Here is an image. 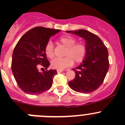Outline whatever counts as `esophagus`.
I'll use <instances>...</instances> for the list:
<instances>
[{
  "mask_svg": "<svg viewBox=\"0 0 125 125\" xmlns=\"http://www.w3.org/2000/svg\"><path fill=\"white\" fill-rule=\"evenodd\" d=\"M63 71H64L63 70H57V72L58 73H62V72H63Z\"/></svg>",
  "mask_w": 125,
  "mask_h": 125,
  "instance_id": "esophagus-1",
  "label": "esophagus"
}]
</instances>
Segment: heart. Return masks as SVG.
<instances>
[{"label":"heart","instance_id":"obj_1","mask_svg":"<svg viewBox=\"0 0 125 125\" xmlns=\"http://www.w3.org/2000/svg\"><path fill=\"white\" fill-rule=\"evenodd\" d=\"M76 39L70 35H65L60 37L58 40V44L65 47L62 59H55L51 62L52 68L57 70H63L72 66L74 61L76 63L82 62L85 59L87 53V47L85 43L76 42ZM44 52L49 59L54 57L53 45L51 41L47 43L44 49Z\"/></svg>","mask_w":125,"mask_h":125}]
</instances>
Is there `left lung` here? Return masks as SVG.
Returning a JSON list of instances; mask_svg holds the SVG:
<instances>
[{"label": "left lung", "instance_id": "1", "mask_svg": "<svg viewBox=\"0 0 125 125\" xmlns=\"http://www.w3.org/2000/svg\"><path fill=\"white\" fill-rule=\"evenodd\" d=\"M84 38L87 53L81 65L73 70L75 78L69 81L70 87L74 91L91 93L103 83L109 68L108 53L102 41L97 35L84 30L67 31Z\"/></svg>", "mask_w": 125, "mask_h": 125}]
</instances>
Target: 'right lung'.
Here are the masks:
<instances>
[{"label":"right lung","instance_id":"add662e5","mask_svg":"<svg viewBox=\"0 0 125 125\" xmlns=\"http://www.w3.org/2000/svg\"><path fill=\"white\" fill-rule=\"evenodd\" d=\"M59 31L60 30L35 27L26 32L15 46L11 70L19 87L26 94H42L52 86L57 70H50L41 73L38 68L42 66L47 70L49 66L44 49L51 36Z\"/></svg>","mask_w":125,"mask_h":125}]
</instances>
